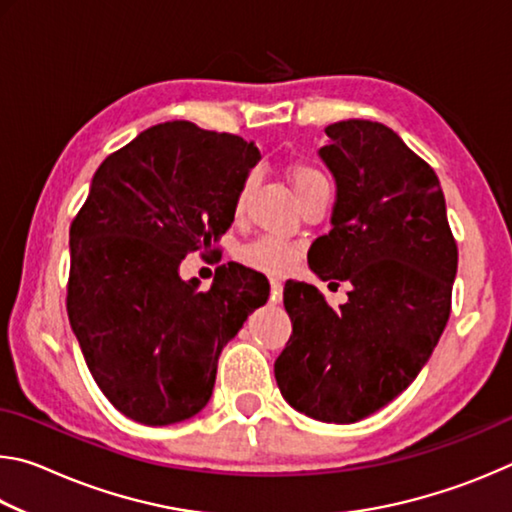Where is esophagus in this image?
<instances>
[{"mask_svg":"<svg viewBox=\"0 0 512 512\" xmlns=\"http://www.w3.org/2000/svg\"><path fill=\"white\" fill-rule=\"evenodd\" d=\"M282 300V284L280 280H271V302Z\"/></svg>","mask_w":512,"mask_h":512,"instance_id":"34e87169","label":"esophagus"}]
</instances>
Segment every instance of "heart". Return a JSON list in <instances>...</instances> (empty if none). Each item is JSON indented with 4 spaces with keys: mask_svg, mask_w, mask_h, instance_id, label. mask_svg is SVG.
<instances>
[{
    "mask_svg": "<svg viewBox=\"0 0 512 512\" xmlns=\"http://www.w3.org/2000/svg\"><path fill=\"white\" fill-rule=\"evenodd\" d=\"M287 176H289V183L293 187V192L298 194V198H305L309 192H314L316 187L327 185V178L314 167V164H309V162L289 164ZM250 189H253V176H246L244 183L239 185V192L235 196V214L237 216L244 212ZM237 257H239V262H244L246 266L255 268V271H259V273L287 275L289 271H293V266L298 264L300 248L296 244H291V241L262 235V237L250 239L244 246H239Z\"/></svg>",
    "mask_w": 512,
    "mask_h": 512,
    "instance_id": "obj_1",
    "label": "heart"
}]
</instances>
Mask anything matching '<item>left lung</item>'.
<instances>
[{"label": "left lung", "mask_w": 512, "mask_h": 512, "mask_svg": "<svg viewBox=\"0 0 512 512\" xmlns=\"http://www.w3.org/2000/svg\"><path fill=\"white\" fill-rule=\"evenodd\" d=\"M325 133L334 228L311 244L309 266L352 289L332 309L314 284H284L293 332L275 379L296 411L350 424L400 395L431 357L452 314L458 246L438 176L400 135L363 119Z\"/></svg>", "instance_id": "obj_1"}]
</instances>
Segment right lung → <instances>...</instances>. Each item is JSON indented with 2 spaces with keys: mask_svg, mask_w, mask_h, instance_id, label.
I'll use <instances>...</instances> for the list:
<instances>
[{
  "mask_svg": "<svg viewBox=\"0 0 512 512\" xmlns=\"http://www.w3.org/2000/svg\"><path fill=\"white\" fill-rule=\"evenodd\" d=\"M257 160L241 137L180 119L140 133L94 173L69 225L67 316L126 418L162 427L201 411L223 345L266 302V277L235 262L207 291L178 275L189 253H216Z\"/></svg>",
  "mask_w": 512,
  "mask_h": 512,
  "instance_id": "obj_1",
  "label": "right lung"
}]
</instances>
